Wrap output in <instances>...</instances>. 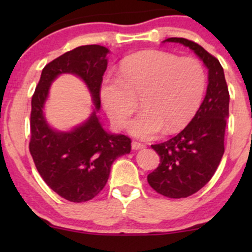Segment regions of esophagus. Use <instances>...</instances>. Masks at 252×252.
Masks as SVG:
<instances>
[{
    "label": "esophagus",
    "mask_w": 252,
    "mask_h": 252,
    "mask_svg": "<svg viewBox=\"0 0 252 252\" xmlns=\"http://www.w3.org/2000/svg\"><path fill=\"white\" fill-rule=\"evenodd\" d=\"M131 148L134 150H138V149L146 148V146H144V144H142V143H140V142H132L131 143Z\"/></svg>",
    "instance_id": "obj_1"
}]
</instances>
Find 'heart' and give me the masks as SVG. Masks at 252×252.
Here are the masks:
<instances>
[{"label": "heart", "instance_id": "b5f03b06", "mask_svg": "<svg viewBox=\"0 0 252 252\" xmlns=\"http://www.w3.org/2000/svg\"><path fill=\"white\" fill-rule=\"evenodd\" d=\"M122 77L106 76L100 85V102L112 124L124 128L142 97L143 111L129 124L138 138H153L186 126L200 105L206 86L204 67L193 58L162 51H144L126 58Z\"/></svg>", "mask_w": 252, "mask_h": 252}]
</instances>
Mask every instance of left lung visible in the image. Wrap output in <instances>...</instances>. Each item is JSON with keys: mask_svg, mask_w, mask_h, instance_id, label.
<instances>
[{"mask_svg": "<svg viewBox=\"0 0 252 252\" xmlns=\"http://www.w3.org/2000/svg\"><path fill=\"white\" fill-rule=\"evenodd\" d=\"M163 42L189 47L209 70L206 94L189 126L166 142L152 146L160 156V164L147 178L149 185L160 194L180 199L202 189L218 168L224 154L230 96L218 59L184 37H169Z\"/></svg>", "mask_w": 252, "mask_h": 252, "instance_id": "1", "label": "left lung"}]
</instances>
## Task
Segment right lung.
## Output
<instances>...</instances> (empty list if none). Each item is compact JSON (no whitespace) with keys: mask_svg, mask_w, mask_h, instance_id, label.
Returning <instances> with one entry per match:
<instances>
[{"mask_svg":"<svg viewBox=\"0 0 252 252\" xmlns=\"http://www.w3.org/2000/svg\"><path fill=\"white\" fill-rule=\"evenodd\" d=\"M109 53L108 48L99 45L80 46L66 52L43 67L32 98V158L43 181L68 201L94 198L105 186L114 161L131 150L130 138L104 129L98 116ZM62 74L79 77L94 104L90 116L70 130L53 128L44 114L50 85Z\"/></svg>","mask_w":252,"mask_h":252,"instance_id":"1","label":"right lung"}]
</instances>
